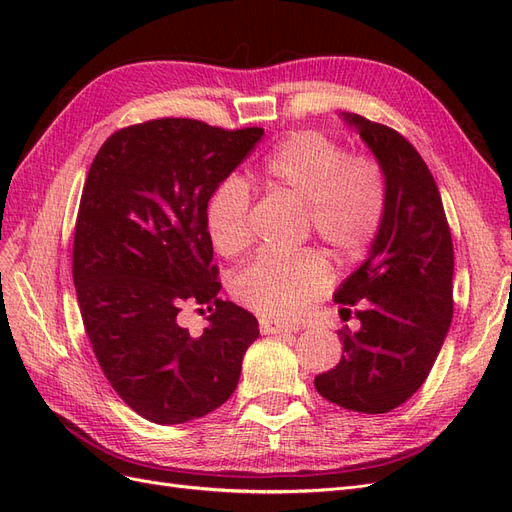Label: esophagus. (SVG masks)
<instances>
[{
    "label": "esophagus",
    "instance_id": "obj_1",
    "mask_svg": "<svg viewBox=\"0 0 512 512\" xmlns=\"http://www.w3.org/2000/svg\"><path fill=\"white\" fill-rule=\"evenodd\" d=\"M299 327L294 324H284V322H275L271 318H260V333L265 335H280V333H297Z\"/></svg>",
    "mask_w": 512,
    "mask_h": 512
}]
</instances>
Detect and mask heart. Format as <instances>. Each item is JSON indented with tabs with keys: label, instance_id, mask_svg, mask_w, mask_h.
<instances>
[{
	"label": "heart",
	"instance_id": "b5f03b06",
	"mask_svg": "<svg viewBox=\"0 0 512 512\" xmlns=\"http://www.w3.org/2000/svg\"><path fill=\"white\" fill-rule=\"evenodd\" d=\"M265 179L307 203L316 235L339 256H354L376 239L389 185L382 164L348 151L318 130L286 136L262 166ZM252 194L239 177L224 179L209 198L207 230L222 256L252 241ZM331 286V267L318 252L258 254L232 275V294L269 318H294Z\"/></svg>",
	"mask_w": 512,
	"mask_h": 512
}]
</instances>
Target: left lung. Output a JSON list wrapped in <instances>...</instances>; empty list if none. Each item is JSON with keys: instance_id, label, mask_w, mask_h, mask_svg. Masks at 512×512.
Instances as JSON below:
<instances>
[{"instance_id": "8db88e82", "label": "left lung", "mask_w": 512, "mask_h": 512, "mask_svg": "<svg viewBox=\"0 0 512 512\" xmlns=\"http://www.w3.org/2000/svg\"><path fill=\"white\" fill-rule=\"evenodd\" d=\"M382 164L389 200L367 260L335 292L361 303V329L337 331L344 354L316 391L346 410L384 414L404 404L436 363L453 318V237L438 185L404 136L361 115H344Z\"/></svg>"}]
</instances>
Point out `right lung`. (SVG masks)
I'll return each instance as SVG.
<instances>
[{
    "mask_svg": "<svg viewBox=\"0 0 512 512\" xmlns=\"http://www.w3.org/2000/svg\"><path fill=\"white\" fill-rule=\"evenodd\" d=\"M262 134L151 119L108 136L91 162L74 228L76 299L106 380L151 423L220 408L258 337L247 309L218 299L207 205ZM188 300L212 312L198 338L176 324Z\"/></svg>",
    "mask_w": 512,
    "mask_h": 512,
    "instance_id": "obj_1",
    "label": "right lung"
}]
</instances>
